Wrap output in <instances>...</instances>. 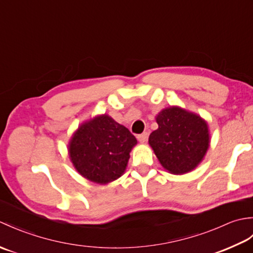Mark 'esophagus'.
<instances>
[{"instance_id":"1","label":"esophagus","mask_w":253,"mask_h":253,"mask_svg":"<svg viewBox=\"0 0 253 253\" xmlns=\"http://www.w3.org/2000/svg\"><path fill=\"white\" fill-rule=\"evenodd\" d=\"M137 138H138L139 142L144 143V142H146V141L148 140V132H142L141 135H138Z\"/></svg>"}]
</instances>
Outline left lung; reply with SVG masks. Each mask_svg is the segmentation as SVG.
I'll list each match as a JSON object with an SVG mask.
<instances>
[{"mask_svg": "<svg viewBox=\"0 0 253 253\" xmlns=\"http://www.w3.org/2000/svg\"><path fill=\"white\" fill-rule=\"evenodd\" d=\"M155 120L159 128L149 136V144L161 165L174 175L195 169L211 142L207 121L179 106L165 107Z\"/></svg>", "mask_w": 253, "mask_h": 253, "instance_id": "8db88e82", "label": "left lung"}]
</instances>
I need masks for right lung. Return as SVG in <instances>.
<instances>
[{
    "mask_svg": "<svg viewBox=\"0 0 253 253\" xmlns=\"http://www.w3.org/2000/svg\"><path fill=\"white\" fill-rule=\"evenodd\" d=\"M137 139L107 114L80 124L69 139L67 151L84 178L105 185L125 173Z\"/></svg>",
    "mask_w": 253,
    "mask_h": 253,
    "instance_id": "obj_1",
    "label": "right lung"
}]
</instances>
